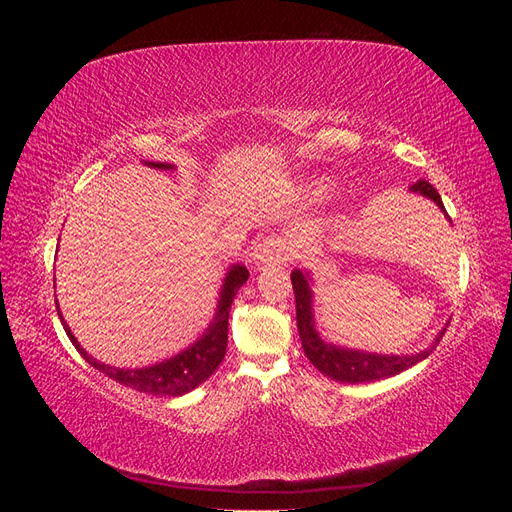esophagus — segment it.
I'll list each match as a JSON object with an SVG mask.
<instances>
[{
  "label": "esophagus",
  "instance_id": "obj_1",
  "mask_svg": "<svg viewBox=\"0 0 512 512\" xmlns=\"http://www.w3.org/2000/svg\"><path fill=\"white\" fill-rule=\"evenodd\" d=\"M292 256H294L292 241L280 235H269L258 241V245L254 247L252 260L258 267H265V265H280V262H288L292 260Z\"/></svg>",
  "mask_w": 512,
  "mask_h": 512
}]
</instances>
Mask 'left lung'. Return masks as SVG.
Returning <instances> with one entry per match:
<instances>
[{
  "instance_id": "8db88e82",
  "label": "left lung",
  "mask_w": 512,
  "mask_h": 512,
  "mask_svg": "<svg viewBox=\"0 0 512 512\" xmlns=\"http://www.w3.org/2000/svg\"><path fill=\"white\" fill-rule=\"evenodd\" d=\"M412 192L423 194L431 198L444 213L442 198L438 190L425 179H418L412 188ZM292 288H294V301H297V327H299V337L305 350V356L312 365L322 371L324 376H329L331 380L337 382H374L382 378H391L395 374H401L408 367L416 365L418 361L427 359L431 350L440 344L442 335L446 329L440 331L431 348L421 350L418 354H404V356H389V354H369V352H359V350H348V348H339L333 344H324L320 335L316 333L314 327V312H312V288H309V275L303 271H292L290 275Z\"/></svg>"
}]
</instances>
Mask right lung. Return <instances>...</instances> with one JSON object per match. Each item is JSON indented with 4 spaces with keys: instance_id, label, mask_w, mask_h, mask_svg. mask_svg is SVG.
<instances>
[{
    "instance_id": "add662e5",
    "label": "right lung",
    "mask_w": 512,
    "mask_h": 512,
    "mask_svg": "<svg viewBox=\"0 0 512 512\" xmlns=\"http://www.w3.org/2000/svg\"><path fill=\"white\" fill-rule=\"evenodd\" d=\"M145 164L151 168H162V170L173 168V164H164V162H145ZM247 277H250V273H247V269L243 265H232L226 275V280H224V286H222L218 314H215L213 322L209 324V329L203 333V337H200L198 342L192 344L190 348H185L183 352L175 354L173 359H166V361L156 363L151 367L119 369V367L98 363L94 356H89L85 352V348H81V344L76 342V337L72 335L68 324L66 322H61V324H64V331L68 333L70 342L74 344L76 350H79L83 359L91 367L102 371L104 376L113 378L115 382H119L123 386H130V389L141 391V393L179 397V395H185L192 389H196L198 384H203L222 363L224 354H226V344H228L230 305H232V301H235L239 288L247 282ZM57 314L61 318V312H57Z\"/></svg>"
}]
</instances>
